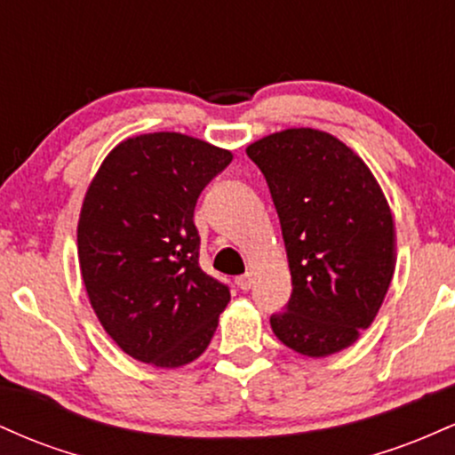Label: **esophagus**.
Masks as SVG:
<instances>
[{"instance_id":"esophagus-1","label":"esophagus","mask_w":455,"mask_h":455,"mask_svg":"<svg viewBox=\"0 0 455 455\" xmlns=\"http://www.w3.org/2000/svg\"><path fill=\"white\" fill-rule=\"evenodd\" d=\"M235 284L239 286V291H250V286H252V274L237 275V278H235Z\"/></svg>"}]
</instances>
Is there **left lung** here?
I'll use <instances>...</instances> for the list:
<instances>
[{
	"label": "left lung",
	"instance_id": "left-lung-1",
	"mask_svg": "<svg viewBox=\"0 0 455 455\" xmlns=\"http://www.w3.org/2000/svg\"><path fill=\"white\" fill-rule=\"evenodd\" d=\"M278 212L293 293L275 338L329 357L372 325L395 269V227L377 177L333 134L286 128L245 148Z\"/></svg>",
	"mask_w": 455,
	"mask_h": 455
}]
</instances>
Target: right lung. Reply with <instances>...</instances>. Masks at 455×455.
I'll list each match as a JSON object with an SVG mask.
<instances>
[{
	"mask_svg": "<svg viewBox=\"0 0 455 455\" xmlns=\"http://www.w3.org/2000/svg\"><path fill=\"white\" fill-rule=\"evenodd\" d=\"M233 154L181 132L115 145L93 175L76 227L78 265L104 331L130 357L181 368L210 347L231 301L198 267L195 207Z\"/></svg>",
	"mask_w": 455,
	"mask_h": 455,
	"instance_id": "1",
	"label": "right lung"
}]
</instances>
